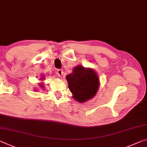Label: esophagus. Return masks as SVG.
<instances>
[{"label":"esophagus","instance_id":"1","mask_svg":"<svg viewBox=\"0 0 147 147\" xmlns=\"http://www.w3.org/2000/svg\"><path fill=\"white\" fill-rule=\"evenodd\" d=\"M57 73L59 76H61L63 75V71L61 69H58L57 71Z\"/></svg>","mask_w":147,"mask_h":147}]
</instances>
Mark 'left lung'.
<instances>
[{"label": "left lung", "instance_id": "obj_1", "mask_svg": "<svg viewBox=\"0 0 147 147\" xmlns=\"http://www.w3.org/2000/svg\"><path fill=\"white\" fill-rule=\"evenodd\" d=\"M66 79L73 98L78 103L92 99L99 90L100 82L96 72L82 65L74 67L73 73L67 74Z\"/></svg>", "mask_w": 147, "mask_h": 147}]
</instances>
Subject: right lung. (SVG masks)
Masks as SVG:
<instances>
[{"mask_svg":"<svg viewBox=\"0 0 147 147\" xmlns=\"http://www.w3.org/2000/svg\"><path fill=\"white\" fill-rule=\"evenodd\" d=\"M46 77V76H45V75H42L41 76V77L40 78V80H42H42H44V78H45ZM39 86H40V87L41 88H42V89H43V88H44V84L42 83V82H41V83H40V84H39Z\"/></svg>","mask_w":147,"mask_h":147,"instance_id":"obj_1","label":"right lung"}]
</instances>
